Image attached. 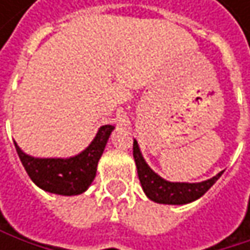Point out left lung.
<instances>
[{
    "mask_svg": "<svg viewBox=\"0 0 250 250\" xmlns=\"http://www.w3.org/2000/svg\"><path fill=\"white\" fill-rule=\"evenodd\" d=\"M133 158L136 162L137 175L142 184V188L147 198H150L155 203L159 204H188L191 201L198 200L201 195H204L213 185L214 182L222 176L223 171L219 172L216 176L203 181V182H169L164 178H161L158 174H155L149 165L145 162L139 145L134 140L133 142Z\"/></svg>",
    "mask_w": 250,
    "mask_h": 250,
    "instance_id": "obj_1",
    "label": "left lung"
}]
</instances>
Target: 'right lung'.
<instances>
[{
	"mask_svg": "<svg viewBox=\"0 0 250 250\" xmlns=\"http://www.w3.org/2000/svg\"><path fill=\"white\" fill-rule=\"evenodd\" d=\"M114 125H101L91 145L79 155L62 158H33L16 145L19 158L31 181L42 189L59 195H78L88 189L97 174L98 161Z\"/></svg>",
	"mask_w": 250,
	"mask_h": 250,
	"instance_id": "right-lung-1",
	"label": "right lung"
}]
</instances>
